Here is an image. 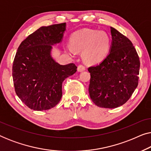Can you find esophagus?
<instances>
[{
	"instance_id": "esophagus-1",
	"label": "esophagus",
	"mask_w": 151,
	"mask_h": 151,
	"mask_svg": "<svg viewBox=\"0 0 151 151\" xmlns=\"http://www.w3.org/2000/svg\"><path fill=\"white\" fill-rule=\"evenodd\" d=\"M86 69V67H84V65H80L78 67V71L79 72H81V71H83L84 70Z\"/></svg>"
}]
</instances>
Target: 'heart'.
Masks as SVG:
<instances>
[{
  "label": "heart",
  "instance_id": "1",
  "mask_svg": "<svg viewBox=\"0 0 151 151\" xmlns=\"http://www.w3.org/2000/svg\"><path fill=\"white\" fill-rule=\"evenodd\" d=\"M71 47H67L69 53L82 51L84 59L89 63L102 60L108 54L111 40L105 32L93 29H82L74 33L70 38Z\"/></svg>",
  "mask_w": 151,
  "mask_h": 151
}]
</instances>
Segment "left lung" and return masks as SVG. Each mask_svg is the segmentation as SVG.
I'll use <instances>...</instances> for the list:
<instances>
[{"mask_svg":"<svg viewBox=\"0 0 151 151\" xmlns=\"http://www.w3.org/2000/svg\"><path fill=\"white\" fill-rule=\"evenodd\" d=\"M112 42L108 55L98 65L88 67L90 98L102 108L125 104L138 85L139 58L131 41L111 27Z\"/></svg>","mask_w":151,"mask_h":151,"instance_id":"8db88e82","label":"left lung"}]
</instances>
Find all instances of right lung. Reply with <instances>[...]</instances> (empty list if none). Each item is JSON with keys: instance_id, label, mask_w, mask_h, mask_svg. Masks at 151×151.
<instances>
[{"instance_id": "right-lung-1", "label": "right lung", "mask_w": 151, "mask_h": 151, "mask_svg": "<svg viewBox=\"0 0 151 151\" xmlns=\"http://www.w3.org/2000/svg\"><path fill=\"white\" fill-rule=\"evenodd\" d=\"M66 23L41 27L20 43L14 58L12 76L16 93L34 111L58 104L62 84L77 71L75 64L61 65L51 55L52 45L62 42Z\"/></svg>"}]
</instances>
